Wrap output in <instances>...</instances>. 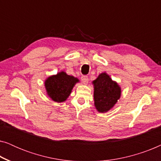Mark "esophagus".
I'll return each mask as SVG.
<instances>
[{"label": "esophagus", "instance_id": "1", "mask_svg": "<svg viewBox=\"0 0 161 161\" xmlns=\"http://www.w3.org/2000/svg\"><path fill=\"white\" fill-rule=\"evenodd\" d=\"M81 80H82V82L84 83V84H87L88 81H89V78H88L87 76H82L81 77Z\"/></svg>", "mask_w": 161, "mask_h": 161}]
</instances>
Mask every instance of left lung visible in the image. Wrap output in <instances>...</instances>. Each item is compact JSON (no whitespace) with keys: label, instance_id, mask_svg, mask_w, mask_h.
<instances>
[{"label":"left lung","instance_id":"1","mask_svg":"<svg viewBox=\"0 0 161 161\" xmlns=\"http://www.w3.org/2000/svg\"><path fill=\"white\" fill-rule=\"evenodd\" d=\"M94 86V106L100 113H105L113 108L119 100L122 89L116 81L106 72L100 74L92 81Z\"/></svg>","mask_w":161,"mask_h":161}]
</instances>
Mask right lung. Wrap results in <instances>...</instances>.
Segmentation results:
<instances>
[{
  "label": "right lung",
  "instance_id": "right-lung-1",
  "mask_svg": "<svg viewBox=\"0 0 161 161\" xmlns=\"http://www.w3.org/2000/svg\"><path fill=\"white\" fill-rule=\"evenodd\" d=\"M79 79L69 75L65 72H59L56 75L49 76L45 81V87L48 97L56 103L67 100L72 90Z\"/></svg>",
  "mask_w": 161,
  "mask_h": 161
}]
</instances>
